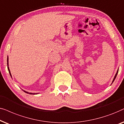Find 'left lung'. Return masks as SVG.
<instances>
[{
  "instance_id": "8db88e82",
  "label": "left lung",
  "mask_w": 124,
  "mask_h": 124,
  "mask_svg": "<svg viewBox=\"0 0 124 124\" xmlns=\"http://www.w3.org/2000/svg\"><path fill=\"white\" fill-rule=\"evenodd\" d=\"M118 70H117V72H116V75H115V77H114V79H113V81H112V83H113V82H114V80H115V79H116V77H117V73H118Z\"/></svg>"
}]
</instances>
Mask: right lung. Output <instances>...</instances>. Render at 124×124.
Returning a JSON list of instances; mask_svg holds the SVG:
<instances>
[{
	"label": "right lung",
	"mask_w": 124,
	"mask_h": 124,
	"mask_svg": "<svg viewBox=\"0 0 124 124\" xmlns=\"http://www.w3.org/2000/svg\"><path fill=\"white\" fill-rule=\"evenodd\" d=\"M7 66H8V71H9V74H10V75H11V72H10V70H9V67H8V57L7 58ZM24 91L25 92V93H29V94H35V93H29V92H26V91Z\"/></svg>",
	"instance_id": "add662e5"
}]
</instances>
